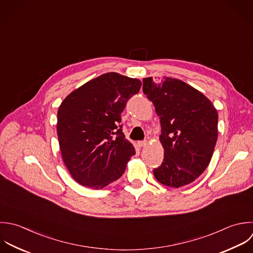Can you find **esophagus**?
<instances>
[{
    "label": "esophagus",
    "mask_w": 253,
    "mask_h": 253,
    "mask_svg": "<svg viewBox=\"0 0 253 253\" xmlns=\"http://www.w3.org/2000/svg\"><path fill=\"white\" fill-rule=\"evenodd\" d=\"M146 145H147V142H146V141H140V142L137 143V146H138L139 148H143V147H145Z\"/></svg>",
    "instance_id": "obj_1"
}]
</instances>
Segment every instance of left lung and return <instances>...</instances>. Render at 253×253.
<instances>
[{
	"mask_svg": "<svg viewBox=\"0 0 253 253\" xmlns=\"http://www.w3.org/2000/svg\"><path fill=\"white\" fill-rule=\"evenodd\" d=\"M143 91L161 119L165 149L156 179L179 188L193 182L209 166L218 139V112L211 100L188 84L169 77L143 79Z\"/></svg>",
	"mask_w": 253,
	"mask_h": 253,
	"instance_id": "8db88e82",
	"label": "left lung"
}]
</instances>
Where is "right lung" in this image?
I'll return each mask as SVG.
<instances>
[{"mask_svg":"<svg viewBox=\"0 0 253 253\" xmlns=\"http://www.w3.org/2000/svg\"><path fill=\"white\" fill-rule=\"evenodd\" d=\"M142 83L115 72L103 74L73 90L57 113L63 162L75 181L101 189L125 171L134 146L122 132L121 113Z\"/></svg>","mask_w":253,"mask_h":253,"instance_id":"1","label":"right lung"}]
</instances>
